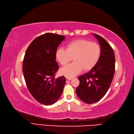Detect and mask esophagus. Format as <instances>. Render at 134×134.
<instances>
[{"mask_svg":"<svg viewBox=\"0 0 134 134\" xmlns=\"http://www.w3.org/2000/svg\"><path fill=\"white\" fill-rule=\"evenodd\" d=\"M72 80V78H67V80L66 81L67 82H69V81H70V80Z\"/></svg>","mask_w":134,"mask_h":134,"instance_id":"1","label":"esophagus"}]
</instances>
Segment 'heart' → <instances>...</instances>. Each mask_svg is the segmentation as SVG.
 <instances>
[{
    "instance_id": "b5f03b06",
    "label": "heart",
    "mask_w": 134,
    "mask_h": 134,
    "mask_svg": "<svg viewBox=\"0 0 134 134\" xmlns=\"http://www.w3.org/2000/svg\"><path fill=\"white\" fill-rule=\"evenodd\" d=\"M101 54L99 44L85 39L72 41L67 44V49L60 48L56 52V58L62 65L72 63L63 67L60 73L67 77H74L81 70H91L98 62Z\"/></svg>"
}]
</instances>
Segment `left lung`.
I'll use <instances>...</instances> for the list:
<instances>
[{
    "label": "left lung",
    "instance_id": "8db88e82",
    "mask_svg": "<svg viewBox=\"0 0 134 134\" xmlns=\"http://www.w3.org/2000/svg\"><path fill=\"white\" fill-rule=\"evenodd\" d=\"M100 45L101 54L97 64L90 71L80 76L76 93L81 100L92 104L100 100L110 86L115 72L114 51L102 36L93 35Z\"/></svg>",
    "mask_w": 134,
    "mask_h": 134
}]
</instances>
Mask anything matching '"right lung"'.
<instances>
[{"instance_id": "1", "label": "right lung", "mask_w": 134, "mask_h": 134, "mask_svg": "<svg viewBox=\"0 0 134 134\" xmlns=\"http://www.w3.org/2000/svg\"><path fill=\"white\" fill-rule=\"evenodd\" d=\"M64 39L63 35L52 33L38 36L29 45L23 60V71L28 90L44 105L54 104L63 91L66 78L54 76L59 68L56 52Z\"/></svg>"}]
</instances>
